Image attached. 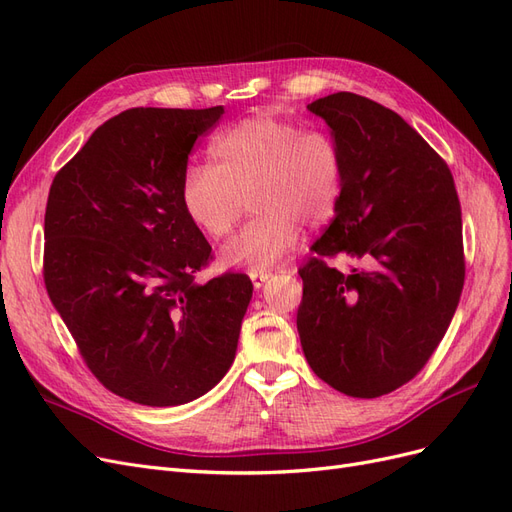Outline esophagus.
<instances>
[{
    "label": "esophagus",
    "instance_id": "34e87169",
    "mask_svg": "<svg viewBox=\"0 0 512 512\" xmlns=\"http://www.w3.org/2000/svg\"><path fill=\"white\" fill-rule=\"evenodd\" d=\"M271 275H273L271 271H258V269H252V271H250V280H252L254 288H260L262 284H265V282L269 280Z\"/></svg>",
    "mask_w": 512,
    "mask_h": 512
}]
</instances>
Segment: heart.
<instances>
[{"label": "heart", "mask_w": 512, "mask_h": 512, "mask_svg": "<svg viewBox=\"0 0 512 512\" xmlns=\"http://www.w3.org/2000/svg\"><path fill=\"white\" fill-rule=\"evenodd\" d=\"M211 166L181 177V205L209 239H224L241 220L245 198L256 213L222 250L226 267L265 269L299 243L301 226L333 220L344 196V149L327 130L273 115H254L213 138Z\"/></svg>", "instance_id": "b5f03b06"}]
</instances>
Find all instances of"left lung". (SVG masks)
Segmentation results:
<instances>
[{
	"mask_svg": "<svg viewBox=\"0 0 512 512\" xmlns=\"http://www.w3.org/2000/svg\"><path fill=\"white\" fill-rule=\"evenodd\" d=\"M344 149V196L299 269L297 329L314 374L350 397H380L425 367L466 280L461 207L446 162L391 108L339 91L307 104ZM363 268L342 274L324 257Z\"/></svg>",
	"mask_w": 512,
	"mask_h": 512,
	"instance_id": "1",
	"label": "left lung"
}]
</instances>
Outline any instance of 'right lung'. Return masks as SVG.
<instances>
[{"instance_id": "right-lung-1", "label": "right lung", "mask_w": 512, "mask_h": 512, "mask_svg": "<svg viewBox=\"0 0 512 512\" xmlns=\"http://www.w3.org/2000/svg\"><path fill=\"white\" fill-rule=\"evenodd\" d=\"M222 115L123 111L59 170L46 200V292L91 374L134 404H188L235 361L254 286L243 273L194 282L211 245L179 196L190 151Z\"/></svg>"}]
</instances>
